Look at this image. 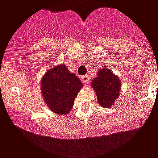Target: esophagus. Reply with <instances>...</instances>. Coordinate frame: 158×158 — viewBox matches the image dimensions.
I'll return each mask as SVG.
<instances>
[{"label": "esophagus", "instance_id": "1", "mask_svg": "<svg viewBox=\"0 0 158 158\" xmlns=\"http://www.w3.org/2000/svg\"><path fill=\"white\" fill-rule=\"evenodd\" d=\"M81 80H82L83 82L85 83V84H88L89 81V78L88 75H83L81 77Z\"/></svg>", "mask_w": 158, "mask_h": 158}]
</instances>
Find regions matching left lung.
<instances>
[{
    "label": "left lung",
    "instance_id": "left-lung-1",
    "mask_svg": "<svg viewBox=\"0 0 158 158\" xmlns=\"http://www.w3.org/2000/svg\"><path fill=\"white\" fill-rule=\"evenodd\" d=\"M91 85L96 90L99 105L103 107H111L119 96L120 80L107 68L100 70Z\"/></svg>",
    "mask_w": 158,
    "mask_h": 158
}]
</instances>
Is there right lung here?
<instances>
[{
  "mask_svg": "<svg viewBox=\"0 0 158 158\" xmlns=\"http://www.w3.org/2000/svg\"><path fill=\"white\" fill-rule=\"evenodd\" d=\"M41 85L42 95L50 109L57 114L66 115L73 105L83 84L74 73H71L62 64L45 73Z\"/></svg>",
  "mask_w": 158,
  "mask_h": 158,
  "instance_id": "add662e5",
  "label": "right lung"
}]
</instances>
